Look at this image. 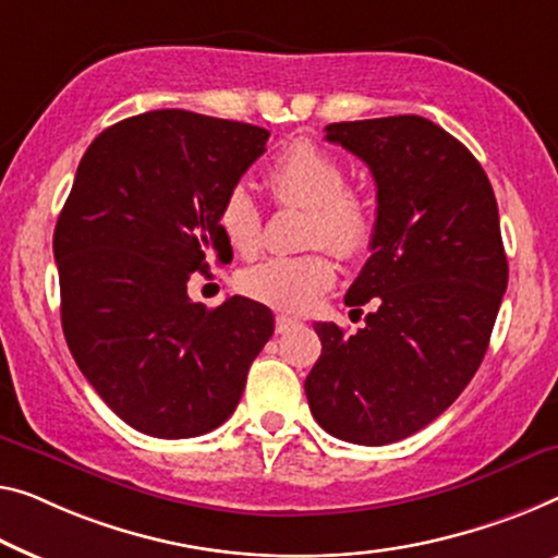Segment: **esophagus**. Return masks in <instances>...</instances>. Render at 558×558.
Instances as JSON below:
<instances>
[{
    "label": "esophagus",
    "mask_w": 558,
    "mask_h": 558,
    "mask_svg": "<svg viewBox=\"0 0 558 558\" xmlns=\"http://www.w3.org/2000/svg\"><path fill=\"white\" fill-rule=\"evenodd\" d=\"M298 318H290V315H278L276 318V332H288L290 328H295L298 326Z\"/></svg>",
    "instance_id": "obj_1"
}]
</instances>
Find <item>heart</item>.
I'll list each match as a JSON object with an SVG mask.
<instances>
[{"label": "heart", "mask_w": 558, "mask_h": 558, "mask_svg": "<svg viewBox=\"0 0 558 558\" xmlns=\"http://www.w3.org/2000/svg\"><path fill=\"white\" fill-rule=\"evenodd\" d=\"M268 187L280 205L303 207L307 243L328 245L340 257L359 260L373 247L376 213L368 199L348 190L345 165L313 143H293L268 172ZM218 230L238 255L251 257L263 243V213L245 185L228 190L218 207ZM336 280V263L326 253L268 257L240 276L245 295L280 311H303Z\"/></svg>", "instance_id": "obj_1"}]
</instances>
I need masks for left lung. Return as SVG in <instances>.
I'll return each mask as SVG.
<instances>
[{
    "label": "left lung",
    "instance_id": "8db88e82",
    "mask_svg": "<svg viewBox=\"0 0 558 558\" xmlns=\"http://www.w3.org/2000/svg\"><path fill=\"white\" fill-rule=\"evenodd\" d=\"M326 140L376 180L373 253L345 295L373 313L353 336L315 326L305 396L330 436L386 446L438 418L484 361L509 282L498 205L476 157L418 114L332 122Z\"/></svg>",
    "mask_w": 558,
    "mask_h": 558
}]
</instances>
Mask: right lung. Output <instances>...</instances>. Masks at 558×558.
Listing matches in <instances>:
<instances>
[{"label": "right lung", "instance_id": "right-lung-1", "mask_svg": "<svg viewBox=\"0 0 558 558\" xmlns=\"http://www.w3.org/2000/svg\"><path fill=\"white\" fill-rule=\"evenodd\" d=\"M270 132L155 110L105 132L82 157L54 228L62 330L97 396L140 434L193 438L226 423L276 328L232 295L207 311L193 272L228 265L218 207Z\"/></svg>", "mask_w": 558, "mask_h": 558}]
</instances>
